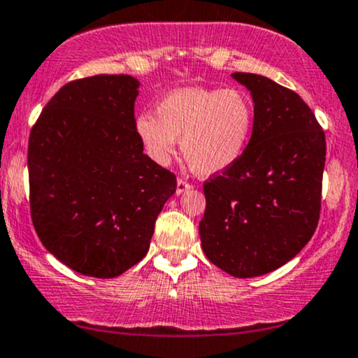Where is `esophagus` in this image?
Masks as SVG:
<instances>
[{
	"instance_id": "esophagus-1",
	"label": "esophagus",
	"mask_w": 358,
	"mask_h": 358,
	"mask_svg": "<svg viewBox=\"0 0 358 358\" xmlns=\"http://www.w3.org/2000/svg\"><path fill=\"white\" fill-rule=\"evenodd\" d=\"M189 188H192V183L185 182V180H182V178L176 182V194H183L185 192H188Z\"/></svg>"
}]
</instances>
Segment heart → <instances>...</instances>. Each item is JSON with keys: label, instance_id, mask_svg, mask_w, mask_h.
Here are the masks:
<instances>
[{"label": "heart", "instance_id": "heart-1", "mask_svg": "<svg viewBox=\"0 0 358 358\" xmlns=\"http://www.w3.org/2000/svg\"><path fill=\"white\" fill-rule=\"evenodd\" d=\"M157 117L142 114L135 135L158 165L175 155L176 140L196 175L210 176L233 166L250 143L255 112L238 89H178L157 103Z\"/></svg>", "mask_w": 358, "mask_h": 358}]
</instances>
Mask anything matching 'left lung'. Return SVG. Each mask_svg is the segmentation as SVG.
<instances>
[{"label": "left lung", "instance_id": "obj_1", "mask_svg": "<svg viewBox=\"0 0 358 358\" xmlns=\"http://www.w3.org/2000/svg\"><path fill=\"white\" fill-rule=\"evenodd\" d=\"M255 103L243 157L203 185L201 248L234 278L284 266L309 243L319 223L325 135L296 92L264 76L234 72Z\"/></svg>", "mask_w": 358, "mask_h": 358}]
</instances>
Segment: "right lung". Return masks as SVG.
<instances>
[{"mask_svg":"<svg viewBox=\"0 0 358 358\" xmlns=\"http://www.w3.org/2000/svg\"><path fill=\"white\" fill-rule=\"evenodd\" d=\"M132 76H92L59 89L29 135L31 218L76 273L117 278L142 261L176 178L135 135Z\"/></svg>","mask_w":358,"mask_h":358,"instance_id":"1","label":"right lung"}]
</instances>
